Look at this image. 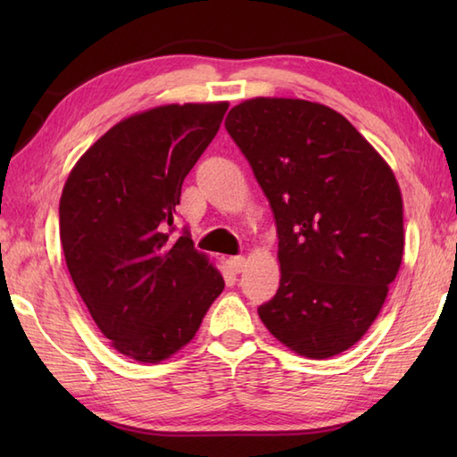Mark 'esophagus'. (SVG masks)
Masks as SVG:
<instances>
[{
    "label": "esophagus",
    "instance_id": "1",
    "mask_svg": "<svg viewBox=\"0 0 457 457\" xmlns=\"http://www.w3.org/2000/svg\"><path fill=\"white\" fill-rule=\"evenodd\" d=\"M228 267L231 269V273L239 275L241 270L245 269V257H241V255H237V257H229V259H228Z\"/></svg>",
    "mask_w": 457,
    "mask_h": 457
}]
</instances>
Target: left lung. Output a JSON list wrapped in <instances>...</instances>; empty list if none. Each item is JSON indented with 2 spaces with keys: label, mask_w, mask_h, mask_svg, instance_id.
I'll list each match as a JSON object with an SVG mask.
<instances>
[{
  "label": "left lung",
  "mask_w": 457,
  "mask_h": 457,
  "mask_svg": "<svg viewBox=\"0 0 457 457\" xmlns=\"http://www.w3.org/2000/svg\"><path fill=\"white\" fill-rule=\"evenodd\" d=\"M226 129L275 213L280 285L259 318L298 355L357 344L399 273L403 198L389 164L342 113L293 98L231 108Z\"/></svg>",
  "instance_id": "left-lung-1"
}]
</instances>
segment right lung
Instances as JSON below:
<instances>
[{"mask_svg":"<svg viewBox=\"0 0 457 457\" xmlns=\"http://www.w3.org/2000/svg\"><path fill=\"white\" fill-rule=\"evenodd\" d=\"M228 102L170 104L102 135L62 188L61 244L68 273L112 347L159 363L196 336L223 277L172 237L187 174L216 137Z\"/></svg>","mask_w":457,"mask_h":457,"instance_id":"1","label":"right lung"}]
</instances>
